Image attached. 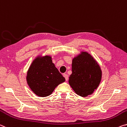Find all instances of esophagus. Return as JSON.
I'll return each instance as SVG.
<instances>
[{
  "label": "esophagus",
  "mask_w": 127,
  "mask_h": 127,
  "mask_svg": "<svg viewBox=\"0 0 127 127\" xmlns=\"http://www.w3.org/2000/svg\"><path fill=\"white\" fill-rule=\"evenodd\" d=\"M63 76H64V78H65V79H66V81H67L68 80V75L66 74H64V75H63Z\"/></svg>",
  "instance_id": "obj_1"
}]
</instances>
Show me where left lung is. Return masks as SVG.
Here are the masks:
<instances>
[{
    "instance_id": "left-lung-1",
    "label": "left lung",
    "mask_w": 127,
    "mask_h": 127,
    "mask_svg": "<svg viewBox=\"0 0 127 127\" xmlns=\"http://www.w3.org/2000/svg\"><path fill=\"white\" fill-rule=\"evenodd\" d=\"M71 70L68 83L76 94L85 97L98 88L102 70L98 62L88 52L82 51L73 58Z\"/></svg>"
}]
</instances>
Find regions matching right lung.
<instances>
[{"label": "right lung", "mask_w": 127, "mask_h": 127, "mask_svg": "<svg viewBox=\"0 0 127 127\" xmlns=\"http://www.w3.org/2000/svg\"><path fill=\"white\" fill-rule=\"evenodd\" d=\"M26 81L34 93L39 97L51 95L65 79L60 73L49 55H39L33 60L27 72Z\"/></svg>", "instance_id": "right-lung-1"}]
</instances>
